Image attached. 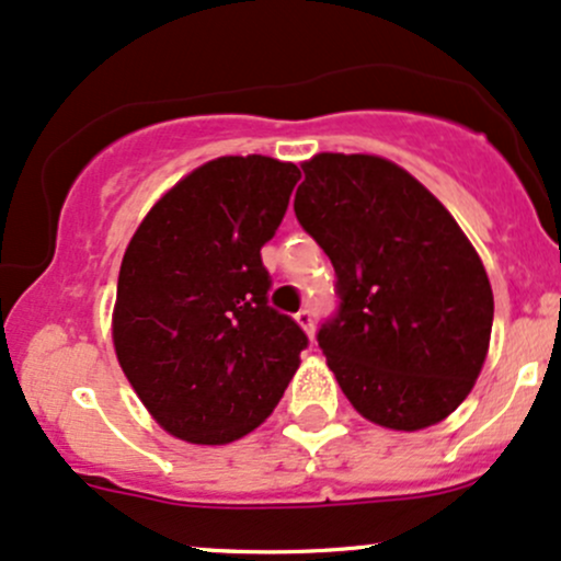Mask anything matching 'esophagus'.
Wrapping results in <instances>:
<instances>
[{
  "label": "esophagus",
  "mask_w": 561,
  "mask_h": 561,
  "mask_svg": "<svg viewBox=\"0 0 561 561\" xmlns=\"http://www.w3.org/2000/svg\"><path fill=\"white\" fill-rule=\"evenodd\" d=\"M295 322H298L300 328L309 332V335H313V313H311V309H300L298 313H295Z\"/></svg>",
  "instance_id": "obj_1"
}]
</instances>
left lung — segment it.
I'll return each mask as SVG.
<instances>
[{
    "label": "left lung",
    "mask_w": 561,
    "mask_h": 561,
    "mask_svg": "<svg viewBox=\"0 0 561 561\" xmlns=\"http://www.w3.org/2000/svg\"><path fill=\"white\" fill-rule=\"evenodd\" d=\"M295 215L335 268L337 313L319 328L337 386L393 431L445 421L490 348L492 287L477 250L431 191L373 153L300 164Z\"/></svg>",
    "instance_id": "obj_1"
}]
</instances>
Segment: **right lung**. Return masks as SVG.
<instances>
[{
    "mask_svg": "<svg viewBox=\"0 0 561 561\" xmlns=\"http://www.w3.org/2000/svg\"><path fill=\"white\" fill-rule=\"evenodd\" d=\"M300 170L220 157L175 183L133 233L111 319L116 359L168 434L229 445L279 404L309 337L268 306L261 248Z\"/></svg>",
    "mask_w": 561,
    "mask_h": 561,
    "instance_id": "add662e5",
    "label": "right lung"
}]
</instances>
